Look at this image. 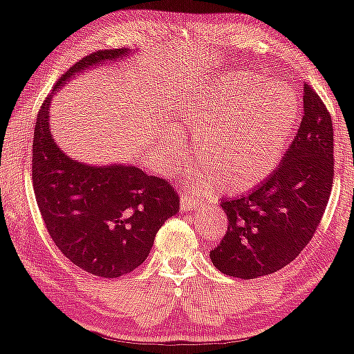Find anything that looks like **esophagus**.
<instances>
[{
    "label": "esophagus",
    "instance_id": "esophagus-1",
    "mask_svg": "<svg viewBox=\"0 0 354 354\" xmlns=\"http://www.w3.org/2000/svg\"><path fill=\"white\" fill-rule=\"evenodd\" d=\"M199 204H201V201H199V199L194 196L193 193L183 192L180 194V207H182V211H192V209L199 207Z\"/></svg>",
    "mask_w": 354,
    "mask_h": 354
}]
</instances>
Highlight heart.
I'll return each mask as SVG.
<instances>
[{
  "mask_svg": "<svg viewBox=\"0 0 354 354\" xmlns=\"http://www.w3.org/2000/svg\"><path fill=\"white\" fill-rule=\"evenodd\" d=\"M178 118L198 132L193 171L199 187L218 185L223 193L257 187L274 171L288 150L300 118L299 97L290 86L236 71L199 86L177 106ZM158 142L176 148L182 132L161 126Z\"/></svg>",
  "mask_w": 354,
  "mask_h": 354,
  "instance_id": "1",
  "label": "heart"
}]
</instances>
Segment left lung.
I'll return each mask as SVG.
<instances>
[{"label": "left lung", "mask_w": 354, "mask_h": 354, "mask_svg": "<svg viewBox=\"0 0 354 354\" xmlns=\"http://www.w3.org/2000/svg\"><path fill=\"white\" fill-rule=\"evenodd\" d=\"M334 182V131L324 102L304 86V118L281 165L249 194L223 199L228 230L211 260L254 279L289 265L313 238Z\"/></svg>", "instance_id": "8db88e82"}]
</instances>
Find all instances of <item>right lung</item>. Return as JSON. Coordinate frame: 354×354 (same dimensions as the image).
<instances>
[{"mask_svg":"<svg viewBox=\"0 0 354 354\" xmlns=\"http://www.w3.org/2000/svg\"><path fill=\"white\" fill-rule=\"evenodd\" d=\"M127 54L126 48L97 50L70 66L41 105L33 136V188L46 228L71 263L100 278H118L145 262L158 230L180 209L166 178L132 165L89 166L60 150L50 134L49 106L59 88Z\"/></svg>","mask_w":354,"mask_h":354,"instance_id":"1","label":"right lung"}]
</instances>
